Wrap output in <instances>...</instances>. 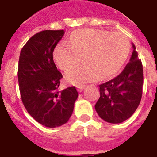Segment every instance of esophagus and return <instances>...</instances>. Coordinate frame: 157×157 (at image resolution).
<instances>
[{"mask_svg": "<svg viewBox=\"0 0 157 157\" xmlns=\"http://www.w3.org/2000/svg\"><path fill=\"white\" fill-rule=\"evenodd\" d=\"M85 86H77V90H78L79 92H82L83 89H85Z\"/></svg>", "mask_w": 157, "mask_h": 157, "instance_id": "obj_1", "label": "esophagus"}]
</instances>
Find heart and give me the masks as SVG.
<instances>
[{"instance_id": "b5f03b06", "label": "heart", "mask_w": 157, "mask_h": 157, "mask_svg": "<svg viewBox=\"0 0 157 157\" xmlns=\"http://www.w3.org/2000/svg\"><path fill=\"white\" fill-rule=\"evenodd\" d=\"M130 44L128 37L120 32L101 29H79L71 33L66 44H58L53 52L56 65L63 71L70 70L66 80L75 85L115 75L128 58Z\"/></svg>"}]
</instances>
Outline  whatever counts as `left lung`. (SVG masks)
Wrapping results in <instances>:
<instances>
[{"label":"left lung","mask_w":157,"mask_h":157,"mask_svg":"<svg viewBox=\"0 0 157 157\" xmlns=\"http://www.w3.org/2000/svg\"><path fill=\"white\" fill-rule=\"evenodd\" d=\"M123 71L109 82L99 85L100 98L95 105L99 117L111 124H119L130 118L142 97L143 66L135 46Z\"/></svg>","instance_id":"1"}]
</instances>
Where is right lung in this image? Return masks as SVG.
<instances>
[{
    "label": "right lung",
    "mask_w": 157,
    "mask_h": 157,
    "mask_svg": "<svg viewBox=\"0 0 157 157\" xmlns=\"http://www.w3.org/2000/svg\"><path fill=\"white\" fill-rule=\"evenodd\" d=\"M64 33V30L36 33L19 56L17 76L22 103L36 121L48 128L67 123L78 98L75 86L58 90L63 76L54 62L53 52Z\"/></svg>",
    "instance_id": "1"
}]
</instances>
